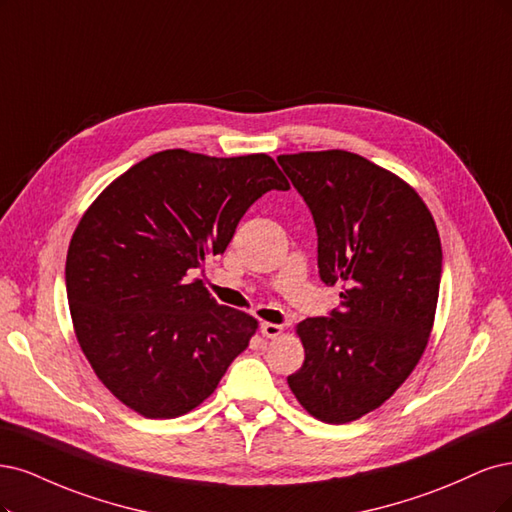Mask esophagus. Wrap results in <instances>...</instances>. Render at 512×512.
<instances>
[{
    "instance_id": "1",
    "label": "esophagus",
    "mask_w": 512,
    "mask_h": 512,
    "mask_svg": "<svg viewBox=\"0 0 512 512\" xmlns=\"http://www.w3.org/2000/svg\"><path fill=\"white\" fill-rule=\"evenodd\" d=\"M259 329L266 338H278L280 334H283V325H278V323H261Z\"/></svg>"
}]
</instances>
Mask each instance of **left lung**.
<instances>
[{
  "mask_svg": "<svg viewBox=\"0 0 512 512\" xmlns=\"http://www.w3.org/2000/svg\"><path fill=\"white\" fill-rule=\"evenodd\" d=\"M317 227L325 285L340 308L298 325L304 366L287 376L325 423H349L389 400L430 338L442 274L436 223L402 178L346 151L280 155Z\"/></svg>",
  "mask_w": 512,
  "mask_h": 512,
  "instance_id": "8db88e82",
  "label": "left lung"
}]
</instances>
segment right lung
Segmentation results:
<instances>
[{
	"instance_id": "1",
	"label": "right lung",
	"mask_w": 512,
	"mask_h": 512,
	"mask_svg": "<svg viewBox=\"0 0 512 512\" xmlns=\"http://www.w3.org/2000/svg\"><path fill=\"white\" fill-rule=\"evenodd\" d=\"M289 183L268 155L161 151L121 174L72 236L65 289L97 378L146 419H174L217 389L257 321L187 278L223 255L244 212Z\"/></svg>"
}]
</instances>
